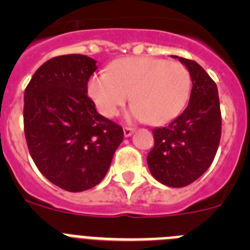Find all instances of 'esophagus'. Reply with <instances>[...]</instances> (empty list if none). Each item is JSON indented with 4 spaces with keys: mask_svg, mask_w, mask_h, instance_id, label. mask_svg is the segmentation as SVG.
<instances>
[{
    "mask_svg": "<svg viewBox=\"0 0 250 250\" xmlns=\"http://www.w3.org/2000/svg\"><path fill=\"white\" fill-rule=\"evenodd\" d=\"M134 131H135V130L132 129V127H129V126L124 127V135H125V138H129V136H131L132 134H134Z\"/></svg>",
    "mask_w": 250,
    "mask_h": 250,
    "instance_id": "esophagus-1",
    "label": "esophagus"
}]
</instances>
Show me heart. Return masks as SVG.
Instances as JSON below:
<instances>
[{"label":"heart","instance_id":"obj_1","mask_svg":"<svg viewBox=\"0 0 250 250\" xmlns=\"http://www.w3.org/2000/svg\"><path fill=\"white\" fill-rule=\"evenodd\" d=\"M190 90V72L182 62L145 56L119 60L110 71L96 72L87 83V95L104 116H115L131 95L129 118L152 125L174 120Z\"/></svg>","mask_w":250,"mask_h":250}]
</instances>
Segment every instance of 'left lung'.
<instances>
[{"label":"left lung","instance_id":"1","mask_svg":"<svg viewBox=\"0 0 250 250\" xmlns=\"http://www.w3.org/2000/svg\"><path fill=\"white\" fill-rule=\"evenodd\" d=\"M171 57L190 72V99L182 115L165 127L152 130L154 147L146 160L159 183L183 188L200 178L213 163L222 134V115L218 87L204 68L193 60Z\"/></svg>","mask_w":250,"mask_h":250}]
</instances>
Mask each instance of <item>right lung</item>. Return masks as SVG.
Listing matches in <instances>:
<instances>
[{"mask_svg":"<svg viewBox=\"0 0 250 250\" xmlns=\"http://www.w3.org/2000/svg\"><path fill=\"white\" fill-rule=\"evenodd\" d=\"M96 61L63 55L37 68L25 90L23 125L31 158L47 180L83 191L105 178L123 127L96 111L87 83Z\"/></svg>","mask_w":250,"mask_h":250,"instance_id":"add662e5","label":"right lung"}]
</instances>
